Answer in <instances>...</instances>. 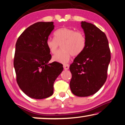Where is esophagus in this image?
<instances>
[{"instance_id":"esophagus-1","label":"esophagus","mask_w":125,"mask_h":125,"mask_svg":"<svg viewBox=\"0 0 125 125\" xmlns=\"http://www.w3.org/2000/svg\"><path fill=\"white\" fill-rule=\"evenodd\" d=\"M63 67H64V69L65 70H68L69 69V64H65L63 65Z\"/></svg>"}]
</instances>
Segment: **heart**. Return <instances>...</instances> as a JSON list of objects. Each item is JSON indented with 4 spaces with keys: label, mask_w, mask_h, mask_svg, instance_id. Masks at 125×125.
<instances>
[{
    "label": "heart",
    "mask_w": 125,
    "mask_h": 125,
    "mask_svg": "<svg viewBox=\"0 0 125 125\" xmlns=\"http://www.w3.org/2000/svg\"><path fill=\"white\" fill-rule=\"evenodd\" d=\"M55 38L49 37L46 40V46L52 53L56 52L60 44L62 49L52 57L56 62L65 64L70 60L71 55L77 56L81 53L86 46V37L83 32L70 28L62 27L54 33Z\"/></svg>",
    "instance_id": "b5f03b06"
}]
</instances>
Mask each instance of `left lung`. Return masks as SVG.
<instances>
[{"instance_id":"8db88e82","label":"left lung","mask_w":125,"mask_h":125,"mask_svg":"<svg viewBox=\"0 0 125 125\" xmlns=\"http://www.w3.org/2000/svg\"><path fill=\"white\" fill-rule=\"evenodd\" d=\"M81 24L86 46L70 66V87L74 95L87 97L98 91L106 81L111 51L104 32L90 23L83 21Z\"/></svg>"}]
</instances>
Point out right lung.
Here are the masks:
<instances>
[{
    "mask_svg": "<svg viewBox=\"0 0 125 125\" xmlns=\"http://www.w3.org/2000/svg\"><path fill=\"white\" fill-rule=\"evenodd\" d=\"M53 29V22H37L25 30L17 41L14 58L17 82L32 98L52 95L53 83L63 70L60 63L49 64L51 55L46 42Z\"/></svg>",
    "mask_w": 125,
    "mask_h": 125,
    "instance_id": "1",
    "label": "right lung"
}]
</instances>
